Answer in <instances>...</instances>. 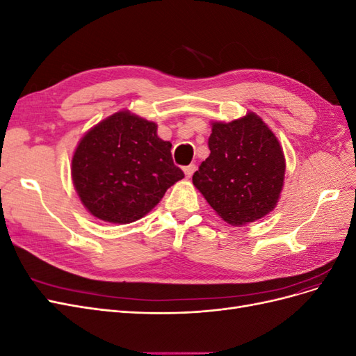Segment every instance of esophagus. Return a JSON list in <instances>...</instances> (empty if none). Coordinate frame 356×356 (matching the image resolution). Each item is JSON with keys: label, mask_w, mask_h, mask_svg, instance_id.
Segmentation results:
<instances>
[{"label": "esophagus", "mask_w": 356, "mask_h": 356, "mask_svg": "<svg viewBox=\"0 0 356 356\" xmlns=\"http://www.w3.org/2000/svg\"><path fill=\"white\" fill-rule=\"evenodd\" d=\"M195 170H196V165H188L184 168V174L187 178H191V175L195 174Z\"/></svg>", "instance_id": "obj_1"}]
</instances>
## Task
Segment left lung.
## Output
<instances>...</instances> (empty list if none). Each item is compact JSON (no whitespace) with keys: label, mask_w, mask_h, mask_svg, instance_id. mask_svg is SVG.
<instances>
[{"label":"left lung","mask_w":356,"mask_h":356,"mask_svg":"<svg viewBox=\"0 0 356 356\" xmlns=\"http://www.w3.org/2000/svg\"><path fill=\"white\" fill-rule=\"evenodd\" d=\"M211 154L193 175V184L211 208L232 225L272 212L281 196L285 157L275 134L255 113L230 123L213 122Z\"/></svg>","instance_id":"8db88e82"}]
</instances>
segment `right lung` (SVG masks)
I'll return each mask as SVG.
<instances>
[{
	"label": "right lung",
	"instance_id": "right-lung-1",
	"mask_svg": "<svg viewBox=\"0 0 356 356\" xmlns=\"http://www.w3.org/2000/svg\"><path fill=\"white\" fill-rule=\"evenodd\" d=\"M170 148L153 122L131 111L106 117L80 139L72 156V182L84 208L114 224L143 218L184 178Z\"/></svg>",
	"mask_w": 356,
	"mask_h": 356
}]
</instances>
